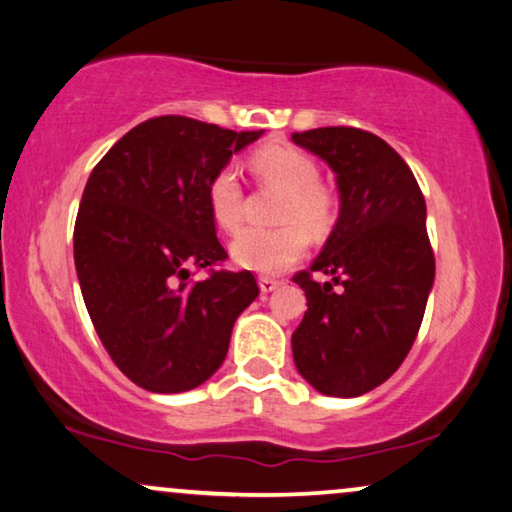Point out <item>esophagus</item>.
<instances>
[{
    "instance_id": "34e87169",
    "label": "esophagus",
    "mask_w": 512,
    "mask_h": 512,
    "mask_svg": "<svg viewBox=\"0 0 512 512\" xmlns=\"http://www.w3.org/2000/svg\"><path fill=\"white\" fill-rule=\"evenodd\" d=\"M278 285H281V281H276V278L271 276H260V290L267 295V292H274Z\"/></svg>"
}]
</instances>
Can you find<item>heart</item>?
Returning a JSON list of instances; mask_svg holds the SVG:
<instances>
[{
    "mask_svg": "<svg viewBox=\"0 0 512 512\" xmlns=\"http://www.w3.org/2000/svg\"><path fill=\"white\" fill-rule=\"evenodd\" d=\"M252 175L264 187L283 192L276 229H245L231 243V257L245 269L278 274L302 257L306 234L323 238L337 224L339 196L318 180V163L299 147L269 142L248 156ZM208 208L224 231H238L245 217V194L236 170L224 166L208 182ZM307 231L304 232L303 229Z\"/></svg>",
    "mask_w": 512,
    "mask_h": 512,
    "instance_id": "1",
    "label": "heart"
}]
</instances>
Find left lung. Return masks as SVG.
Listing matches in <instances>:
<instances>
[{"label": "left lung", "instance_id": "obj_1", "mask_svg": "<svg viewBox=\"0 0 512 512\" xmlns=\"http://www.w3.org/2000/svg\"><path fill=\"white\" fill-rule=\"evenodd\" d=\"M292 140L335 170L339 187L335 229L292 276L309 306L292 356L316 391L356 398L403 365L424 320L435 278L426 201L403 156L374 133L325 126Z\"/></svg>", "mask_w": 512, "mask_h": 512}]
</instances>
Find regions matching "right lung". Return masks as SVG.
I'll return each mask as SVG.
<instances>
[{
  "label": "right lung",
  "instance_id": "right-lung-1",
  "mask_svg": "<svg viewBox=\"0 0 512 512\" xmlns=\"http://www.w3.org/2000/svg\"><path fill=\"white\" fill-rule=\"evenodd\" d=\"M262 131L154 117L98 161L74 222V267L102 346L133 384L182 393L213 377L231 330L260 295L227 260L208 182ZM194 268L209 278L192 282Z\"/></svg>",
  "mask_w": 512,
  "mask_h": 512
}]
</instances>
